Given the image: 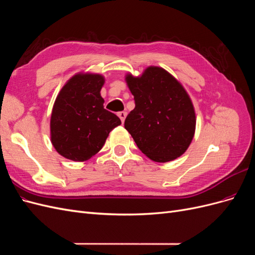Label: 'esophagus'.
<instances>
[{"instance_id":"esophagus-1","label":"esophagus","mask_w":255,"mask_h":255,"mask_svg":"<svg viewBox=\"0 0 255 255\" xmlns=\"http://www.w3.org/2000/svg\"><path fill=\"white\" fill-rule=\"evenodd\" d=\"M118 116H119V118L121 119V121L123 123L126 120V117H127V112H120V113H118Z\"/></svg>"}]
</instances>
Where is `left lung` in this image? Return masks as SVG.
Wrapping results in <instances>:
<instances>
[{
	"label": "left lung",
	"mask_w": 255,
	"mask_h": 255,
	"mask_svg": "<svg viewBox=\"0 0 255 255\" xmlns=\"http://www.w3.org/2000/svg\"><path fill=\"white\" fill-rule=\"evenodd\" d=\"M135 109L125 121L139 150L167 163L188 149L196 130V113L187 91L165 69L150 66L140 76L127 74Z\"/></svg>",
	"instance_id": "8db88e82"
}]
</instances>
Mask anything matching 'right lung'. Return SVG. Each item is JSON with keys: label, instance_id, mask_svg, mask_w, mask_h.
I'll return each mask as SVG.
<instances>
[{"label": "right lung", "instance_id": "add662e5", "mask_svg": "<svg viewBox=\"0 0 255 255\" xmlns=\"http://www.w3.org/2000/svg\"><path fill=\"white\" fill-rule=\"evenodd\" d=\"M105 79L97 73H76L59 91L53 105L50 130L55 150L68 159L85 161L102 149L113 128L121 125L104 109L100 91Z\"/></svg>", "mask_w": 255, "mask_h": 255}]
</instances>
